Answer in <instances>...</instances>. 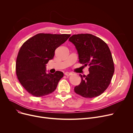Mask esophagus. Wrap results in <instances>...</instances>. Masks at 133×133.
Returning <instances> with one entry per match:
<instances>
[{
  "instance_id": "obj_1",
  "label": "esophagus",
  "mask_w": 133,
  "mask_h": 133,
  "mask_svg": "<svg viewBox=\"0 0 133 133\" xmlns=\"http://www.w3.org/2000/svg\"><path fill=\"white\" fill-rule=\"evenodd\" d=\"M72 74V73H69V72H65V75H66V76H69V75H71Z\"/></svg>"
}]
</instances>
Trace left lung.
<instances>
[{
	"label": "left lung",
	"mask_w": 133,
	"mask_h": 133,
	"mask_svg": "<svg viewBox=\"0 0 133 133\" xmlns=\"http://www.w3.org/2000/svg\"><path fill=\"white\" fill-rule=\"evenodd\" d=\"M69 41L76 48L79 62L89 67L87 76L80 74L81 81L74 87V92L88 98L101 95L110 84L114 72L112 55L108 45L90 34H74Z\"/></svg>",
	"instance_id": "1"
}]
</instances>
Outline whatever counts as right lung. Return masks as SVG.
Wrapping results in <instances>:
<instances>
[{"label":"right lung","mask_w":133,"mask_h":133,"mask_svg":"<svg viewBox=\"0 0 133 133\" xmlns=\"http://www.w3.org/2000/svg\"><path fill=\"white\" fill-rule=\"evenodd\" d=\"M71 36L70 34L39 33L21 47L16 61L18 79L27 91L36 97L53 92L64 73H47L46 64L52 60L55 50Z\"/></svg>","instance_id":"1"}]
</instances>
